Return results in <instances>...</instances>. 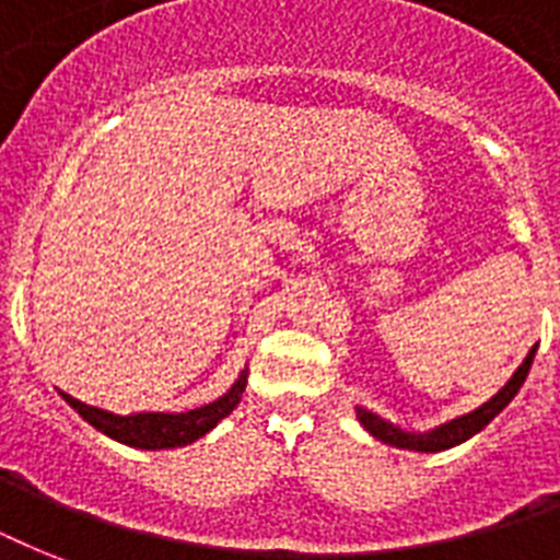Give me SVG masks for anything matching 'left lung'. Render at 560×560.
Instances as JSON below:
<instances>
[{"label": "left lung", "instance_id": "8db88e82", "mask_svg": "<svg viewBox=\"0 0 560 560\" xmlns=\"http://www.w3.org/2000/svg\"><path fill=\"white\" fill-rule=\"evenodd\" d=\"M532 360H535V349L529 351V358L523 360V366L512 374V381L505 383L494 398L488 400V404H482L479 409H474V412H468V416L453 418L451 424H442L439 430H430V433H404V430L386 424V421H381V418L366 412V409H358L360 424L366 427L374 439H381L383 444H392V447H407V451H421V453L447 451V447H453V444H462L465 439L479 433V430H482V427L497 416V412H503V409L509 407V400L517 395V389H521L523 381H526V374H529Z\"/></svg>", "mask_w": 560, "mask_h": 560}]
</instances>
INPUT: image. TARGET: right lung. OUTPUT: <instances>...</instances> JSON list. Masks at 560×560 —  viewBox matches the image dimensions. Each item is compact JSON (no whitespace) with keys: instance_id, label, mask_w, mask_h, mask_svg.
Returning a JSON list of instances; mask_svg holds the SVG:
<instances>
[{"instance_id":"obj_1","label":"right lung","mask_w":560,"mask_h":560,"mask_svg":"<svg viewBox=\"0 0 560 560\" xmlns=\"http://www.w3.org/2000/svg\"><path fill=\"white\" fill-rule=\"evenodd\" d=\"M246 374L235 381V386L218 398L214 404H206V407L188 409V412H177V416H168V412H139V416H113V412H104L98 407H90V404H81L74 400L72 395L63 398L69 400V407H74L83 416V421H90L95 430H101L109 439H116L121 444H130V447H142V451H162V447H179V444L197 442L200 435H206L211 427L218 424L220 418H226L232 409L237 407L241 400V392L246 389Z\"/></svg>"}]
</instances>
